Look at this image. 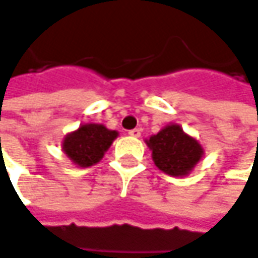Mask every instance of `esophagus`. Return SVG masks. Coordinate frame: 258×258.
<instances>
[{
    "mask_svg": "<svg viewBox=\"0 0 258 258\" xmlns=\"http://www.w3.org/2000/svg\"><path fill=\"white\" fill-rule=\"evenodd\" d=\"M127 135L134 136V138H139V136H141V129H139V127L132 129V131H129V132H127Z\"/></svg>",
    "mask_w": 258,
    "mask_h": 258,
    "instance_id": "34e87169",
    "label": "esophagus"
}]
</instances>
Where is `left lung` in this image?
<instances>
[{
	"instance_id": "obj_1",
	"label": "left lung",
	"mask_w": 258,
	"mask_h": 258,
	"mask_svg": "<svg viewBox=\"0 0 258 258\" xmlns=\"http://www.w3.org/2000/svg\"><path fill=\"white\" fill-rule=\"evenodd\" d=\"M145 142L152 151L154 164L171 177L188 175L205 155L199 141L186 134L177 123L167 124Z\"/></svg>"
}]
</instances>
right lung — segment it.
<instances>
[{
	"instance_id": "obj_1",
	"label": "right lung",
	"mask_w": 258,
	"mask_h": 258,
	"mask_svg": "<svg viewBox=\"0 0 258 258\" xmlns=\"http://www.w3.org/2000/svg\"><path fill=\"white\" fill-rule=\"evenodd\" d=\"M117 136V131H110L104 124L83 123L62 139V151L75 167L87 168L101 161Z\"/></svg>"
}]
</instances>
